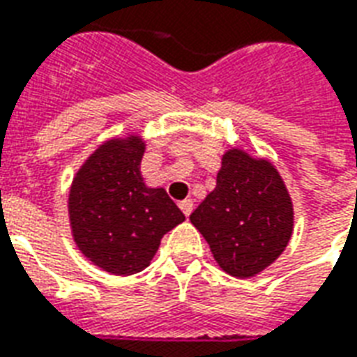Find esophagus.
I'll list each match as a JSON object with an SVG mask.
<instances>
[{
  "instance_id": "34e87169",
  "label": "esophagus",
  "mask_w": 357,
  "mask_h": 357,
  "mask_svg": "<svg viewBox=\"0 0 357 357\" xmlns=\"http://www.w3.org/2000/svg\"><path fill=\"white\" fill-rule=\"evenodd\" d=\"M179 208H181V212H183L185 216H189V214L193 212V201H191V199H183V201L179 202Z\"/></svg>"
}]
</instances>
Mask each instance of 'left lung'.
<instances>
[{
  "instance_id": "obj_1",
  "label": "left lung",
  "mask_w": 357,
  "mask_h": 357,
  "mask_svg": "<svg viewBox=\"0 0 357 357\" xmlns=\"http://www.w3.org/2000/svg\"><path fill=\"white\" fill-rule=\"evenodd\" d=\"M218 266L239 279L258 275L289 245L294 208L281 174L243 149L222 156L216 187L189 216Z\"/></svg>"
}]
</instances>
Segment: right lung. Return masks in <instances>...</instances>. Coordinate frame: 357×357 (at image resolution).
Wrapping results in <instances>:
<instances>
[{
	"label": "right lung",
	"instance_id": "add662e5",
	"mask_svg": "<svg viewBox=\"0 0 357 357\" xmlns=\"http://www.w3.org/2000/svg\"><path fill=\"white\" fill-rule=\"evenodd\" d=\"M145 141L135 133L105 141L76 172L68 193L73 239L112 275H133L155 258L160 239L185 216L162 187L141 176Z\"/></svg>",
	"mask_w": 357,
	"mask_h": 357
}]
</instances>
